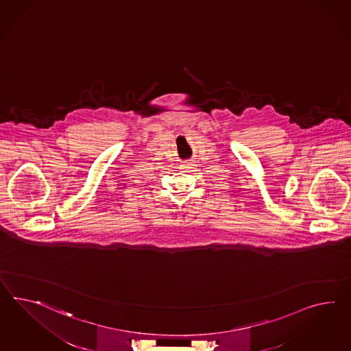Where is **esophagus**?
<instances>
[{
	"instance_id": "esophagus-1",
	"label": "esophagus",
	"mask_w": 351,
	"mask_h": 351,
	"mask_svg": "<svg viewBox=\"0 0 351 351\" xmlns=\"http://www.w3.org/2000/svg\"><path fill=\"white\" fill-rule=\"evenodd\" d=\"M193 167H195V164H193V162H184L183 165H180V169H182V171H189V169H192Z\"/></svg>"
}]
</instances>
